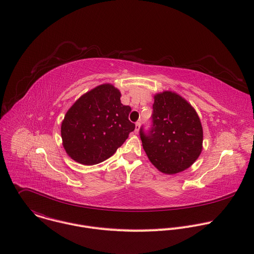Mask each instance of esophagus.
I'll return each mask as SVG.
<instances>
[{
	"label": "esophagus",
	"instance_id": "obj_1",
	"mask_svg": "<svg viewBox=\"0 0 254 254\" xmlns=\"http://www.w3.org/2000/svg\"><path fill=\"white\" fill-rule=\"evenodd\" d=\"M139 126H140V123H139V122H136V123H135V131H136V132H138V130H139Z\"/></svg>",
	"mask_w": 254,
	"mask_h": 254
}]
</instances>
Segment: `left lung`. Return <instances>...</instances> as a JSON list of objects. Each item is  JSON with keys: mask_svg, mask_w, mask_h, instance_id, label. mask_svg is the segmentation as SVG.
Masks as SVG:
<instances>
[{"mask_svg": "<svg viewBox=\"0 0 254 254\" xmlns=\"http://www.w3.org/2000/svg\"><path fill=\"white\" fill-rule=\"evenodd\" d=\"M152 127L139 135L151 163L173 175L188 169L202 152L203 128L193 106L182 96L164 91L155 95Z\"/></svg>", "mask_w": 254, "mask_h": 254, "instance_id": "1", "label": "left lung"}]
</instances>
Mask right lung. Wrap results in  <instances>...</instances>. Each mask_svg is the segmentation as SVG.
Instances as JSON below:
<instances>
[{"label":"right lung","mask_w":254,"mask_h":254,"mask_svg":"<svg viewBox=\"0 0 254 254\" xmlns=\"http://www.w3.org/2000/svg\"><path fill=\"white\" fill-rule=\"evenodd\" d=\"M121 92L101 84L80 96L61 125L68 156L83 165H95L112 157L135 126L128 120L130 106L121 102Z\"/></svg>","instance_id":"obj_1"}]
</instances>
